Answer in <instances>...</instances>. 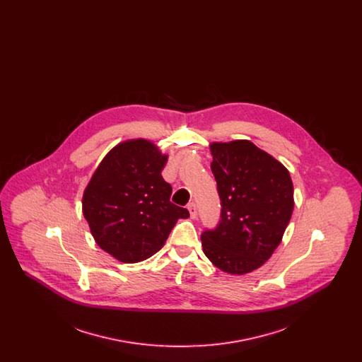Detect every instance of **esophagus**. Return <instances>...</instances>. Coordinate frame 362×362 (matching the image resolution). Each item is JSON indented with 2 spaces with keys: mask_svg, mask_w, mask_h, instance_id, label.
Wrapping results in <instances>:
<instances>
[{
  "mask_svg": "<svg viewBox=\"0 0 362 362\" xmlns=\"http://www.w3.org/2000/svg\"><path fill=\"white\" fill-rule=\"evenodd\" d=\"M187 209H189V217H191V218H197V216H198V211H197V205H195L194 202H191V204H189Z\"/></svg>",
  "mask_w": 362,
  "mask_h": 362,
  "instance_id": "34e87169",
  "label": "esophagus"
}]
</instances>
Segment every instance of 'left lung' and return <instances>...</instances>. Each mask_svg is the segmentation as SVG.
<instances>
[{
	"label": "left lung",
	"instance_id": "1",
	"mask_svg": "<svg viewBox=\"0 0 362 362\" xmlns=\"http://www.w3.org/2000/svg\"><path fill=\"white\" fill-rule=\"evenodd\" d=\"M210 151L221 220L202 233L204 252L225 273H251L273 255L291 221V175L251 141L213 142Z\"/></svg>",
	"mask_w": 362,
	"mask_h": 362
}]
</instances>
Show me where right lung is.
Segmentation results:
<instances>
[{
    "label": "right lung",
    "instance_id": "1",
    "mask_svg": "<svg viewBox=\"0 0 362 362\" xmlns=\"http://www.w3.org/2000/svg\"><path fill=\"white\" fill-rule=\"evenodd\" d=\"M168 156L151 141L130 139L111 149L92 175L83 213L99 247L123 263L151 258L189 210L170 201L161 171Z\"/></svg>",
    "mask_w": 362,
    "mask_h": 362
}]
</instances>
